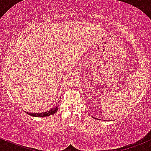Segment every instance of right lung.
Masks as SVG:
<instances>
[{
    "label": "right lung",
    "instance_id": "1",
    "mask_svg": "<svg viewBox=\"0 0 151 151\" xmlns=\"http://www.w3.org/2000/svg\"><path fill=\"white\" fill-rule=\"evenodd\" d=\"M58 106H57L55 108L50 109V111H47L42 112V113H28V112H26L29 115L32 116H35V117H45L48 116L52 115V114H55L58 111Z\"/></svg>",
    "mask_w": 151,
    "mask_h": 151
}]
</instances>
